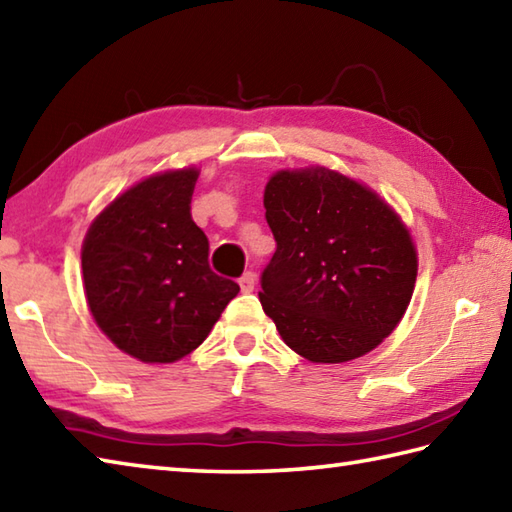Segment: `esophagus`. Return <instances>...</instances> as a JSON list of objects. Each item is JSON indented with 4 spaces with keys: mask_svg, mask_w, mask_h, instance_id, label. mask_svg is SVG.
Here are the masks:
<instances>
[{
    "mask_svg": "<svg viewBox=\"0 0 512 512\" xmlns=\"http://www.w3.org/2000/svg\"><path fill=\"white\" fill-rule=\"evenodd\" d=\"M255 284H257V275L253 273V270H246V273L239 277V286H242L244 293H250V290L255 288Z\"/></svg>",
    "mask_w": 512,
    "mask_h": 512,
    "instance_id": "34e87169",
    "label": "esophagus"
}]
</instances>
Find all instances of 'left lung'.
Listing matches in <instances>:
<instances>
[{"mask_svg": "<svg viewBox=\"0 0 512 512\" xmlns=\"http://www.w3.org/2000/svg\"><path fill=\"white\" fill-rule=\"evenodd\" d=\"M264 208L277 248L259 302L286 346L313 364H342L382 344L417 279V250L395 210L324 166L279 170Z\"/></svg>", "mask_w": 512, "mask_h": 512, "instance_id": "left-lung-1", "label": "left lung"}]
</instances>
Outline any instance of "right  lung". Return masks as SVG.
<instances>
[{
  "label": "right lung",
  "instance_id": "add662e5",
  "mask_svg": "<svg viewBox=\"0 0 512 512\" xmlns=\"http://www.w3.org/2000/svg\"><path fill=\"white\" fill-rule=\"evenodd\" d=\"M199 170H168L128 188L90 224L82 246L86 302L119 350L173 364L204 342L233 279L208 264V237L190 217Z\"/></svg>",
  "mask_w": 512,
  "mask_h": 512
}]
</instances>
